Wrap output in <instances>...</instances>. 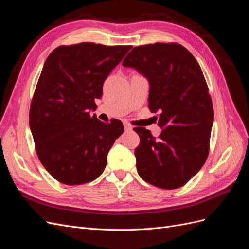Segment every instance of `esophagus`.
<instances>
[{"label": "esophagus", "instance_id": "obj_1", "mask_svg": "<svg viewBox=\"0 0 249 249\" xmlns=\"http://www.w3.org/2000/svg\"><path fill=\"white\" fill-rule=\"evenodd\" d=\"M124 126L125 131H131V130H132V125H131L130 124H127V123H124Z\"/></svg>", "mask_w": 249, "mask_h": 249}]
</instances>
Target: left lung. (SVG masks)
Here are the masks:
<instances>
[{
    "instance_id": "obj_1",
    "label": "left lung",
    "mask_w": 249,
    "mask_h": 249,
    "mask_svg": "<svg viewBox=\"0 0 249 249\" xmlns=\"http://www.w3.org/2000/svg\"><path fill=\"white\" fill-rule=\"evenodd\" d=\"M149 83L148 108L159 113V138L135 127L138 175L162 189H177L196 175L209 155L214 111L205 77L191 53L178 43L134 48L123 61Z\"/></svg>"
}]
</instances>
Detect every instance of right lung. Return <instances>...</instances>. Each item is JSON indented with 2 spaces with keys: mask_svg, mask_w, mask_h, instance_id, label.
Returning <instances> with one entry per match:
<instances>
[{
  "mask_svg": "<svg viewBox=\"0 0 249 249\" xmlns=\"http://www.w3.org/2000/svg\"><path fill=\"white\" fill-rule=\"evenodd\" d=\"M131 49L82 42L55 49L44 62L29 123L37 156L60 183H89L106 167L124 124L118 119L103 123L90 112L105 80Z\"/></svg>",
  "mask_w": 249,
  "mask_h": 249,
  "instance_id": "1",
  "label": "right lung"
}]
</instances>
